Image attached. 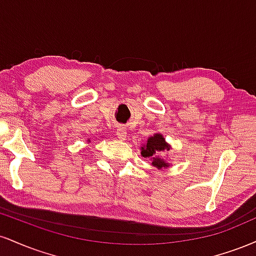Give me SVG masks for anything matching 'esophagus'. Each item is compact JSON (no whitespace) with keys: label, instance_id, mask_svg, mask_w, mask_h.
<instances>
[{"label":"esophagus","instance_id":"1","mask_svg":"<svg viewBox=\"0 0 256 256\" xmlns=\"http://www.w3.org/2000/svg\"><path fill=\"white\" fill-rule=\"evenodd\" d=\"M116 136H118L119 140H125L126 136H128V132H126V128L120 126V128L116 130Z\"/></svg>","mask_w":256,"mask_h":256}]
</instances>
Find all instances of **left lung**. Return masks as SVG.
<instances>
[{"mask_svg":"<svg viewBox=\"0 0 256 256\" xmlns=\"http://www.w3.org/2000/svg\"><path fill=\"white\" fill-rule=\"evenodd\" d=\"M165 149L168 150V146L165 143V138L161 136V134H156L149 138L144 146H142V155L143 158H152V166L158 167V168H161V167H168L167 162H165L162 158L156 156L158 152L165 150Z\"/></svg>","mask_w":256,"mask_h":256,"instance_id":"left-lung-1","label":"left lung"}]
</instances>
